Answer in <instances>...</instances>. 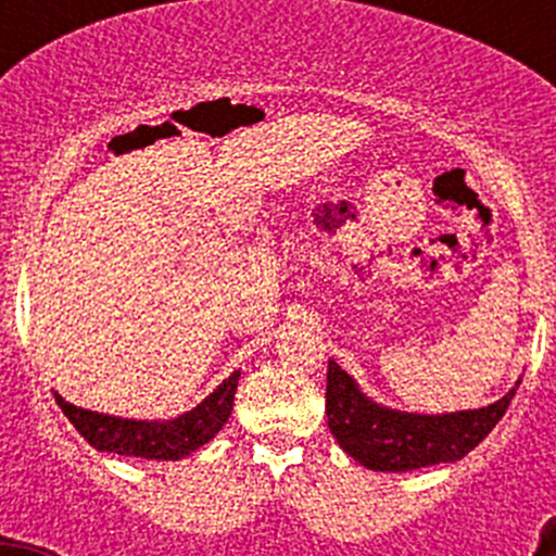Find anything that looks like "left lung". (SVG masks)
Listing matches in <instances>:
<instances>
[{"label":"left lung","instance_id":"left-lung-1","mask_svg":"<svg viewBox=\"0 0 556 556\" xmlns=\"http://www.w3.org/2000/svg\"><path fill=\"white\" fill-rule=\"evenodd\" d=\"M519 382L501 401L452 414H408L363 395L339 363L328 361L325 414L339 446L371 470L406 473L439 463H457L481 444L506 414Z\"/></svg>","mask_w":556,"mask_h":556}]
</instances>
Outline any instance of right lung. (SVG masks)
I'll return each mask as SVG.
<instances>
[{
    "label": "right lung",
    "instance_id": "obj_1",
    "mask_svg": "<svg viewBox=\"0 0 556 556\" xmlns=\"http://www.w3.org/2000/svg\"><path fill=\"white\" fill-rule=\"evenodd\" d=\"M239 371L223 379L215 392L204 397L195 408L179 414L174 419H123L110 417V414L88 412V408L75 406L64 401L59 392H53L55 403L66 414L77 433L99 452L126 454V457L144 459H182L185 454L195 452L206 441L215 439L228 422L233 408V395H237Z\"/></svg>",
    "mask_w": 556,
    "mask_h": 556
}]
</instances>
